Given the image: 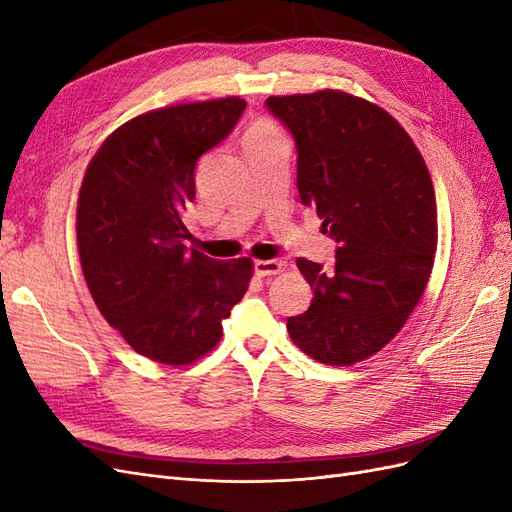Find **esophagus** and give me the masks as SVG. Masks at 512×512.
Masks as SVG:
<instances>
[{"mask_svg": "<svg viewBox=\"0 0 512 512\" xmlns=\"http://www.w3.org/2000/svg\"><path fill=\"white\" fill-rule=\"evenodd\" d=\"M284 269L282 260H256L254 262V271L258 277H267V275H277Z\"/></svg>", "mask_w": 512, "mask_h": 512, "instance_id": "obj_1", "label": "esophagus"}]
</instances>
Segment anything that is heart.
Masks as SVG:
<instances>
[{
    "instance_id": "heart-1",
    "label": "heart",
    "mask_w": 512,
    "mask_h": 512,
    "mask_svg": "<svg viewBox=\"0 0 512 512\" xmlns=\"http://www.w3.org/2000/svg\"><path fill=\"white\" fill-rule=\"evenodd\" d=\"M277 132H280V128H277L271 119L260 117V119L252 121V126L247 128L243 141H250V138H260V136H271V134H277Z\"/></svg>"
}]
</instances>
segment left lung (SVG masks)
<instances>
[{
    "instance_id": "1",
    "label": "left lung",
    "mask_w": 512,
    "mask_h": 512,
    "mask_svg": "<svg viewBox=\"0 0 512 512\" xmlns=\"http://www.w3.org/2000/svg\"><path fill=\"white\" fill-rule=\"evenodd\" d=\"M297 143V188L337 241L335 267L299 258L314 290L288 318L294 346L324 365L380 352L421 301L438 247V209L421 151L382 106L339 89L271 96Z\"/></svg>"
}]
</instances>
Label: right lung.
I'll return each instance as SVG.
<instances>
[{"mask_svg":"<svg viewBox=\"0 0 512 512\" xmlns=\"http://www.w3.org/2000/svg\"><path fill=\"white\" fill-rule=\"evenodd\" d=\"M243 111L245 100L228 96L136 115L106 136L85 170L76 245L87 288L104 320L156 363L203 359L250 286L252 258L188 250L181 220L196 196L198 158Z\"/></svg>","mask_w":512,"mask_h":512,"instance_id":"obj_1","label":"right lung"}]
</instances>
